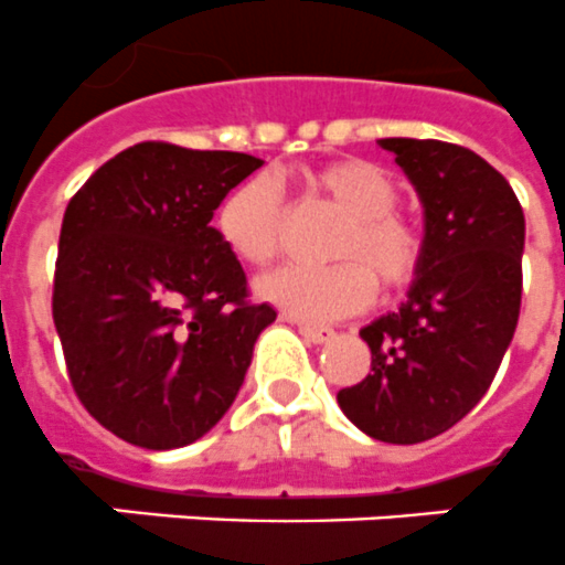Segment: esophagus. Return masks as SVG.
Returning a JSON list of instances; mask_svg holds the SVG:
<instances>
[{
    "label": "esophagus",
    "mask_w": 565,
    "mask_h": 565,
    "mask_svg": "<svg viewBox=\"0 0 565 565\" xmlns=\"http://www.w3.org/2000/svg\"><path fill=\"white\" fill-rule=\"evenodd\" d=\"M296 322V319H290ZM298 333L307 339V342H313V345H322V342H330L333 339V328H324V324H310V322H296Z\"/></svg>",
    "instance_id": "34e87169"
}]
</instances>
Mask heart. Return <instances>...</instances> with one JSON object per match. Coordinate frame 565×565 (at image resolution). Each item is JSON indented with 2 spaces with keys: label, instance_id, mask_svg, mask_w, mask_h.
<instances>
[{
  "label": "heart",
  "instance_id": "b5f03b06",
  "mask_svg": "<svg viewBox=\"0 0 565 565\" xmlns=\"http://www.w3.org/2000/svg\"><path fill=\"white\" fill-rule=\"evenodd\" d=\"M313 194L345 214L333 235L328 267H281L258 281V296L284 313L324 322L356 313L374 296V278L386 292L415 281L424 264V232L397 211V185L369 159H333L307 173ZM284 194L269 177H249L223 200L217 232L243 264L264 267L278 255Z\"/></svg>",
  "mask_w": 565,
  "mask_h": 565
}]
</instances>
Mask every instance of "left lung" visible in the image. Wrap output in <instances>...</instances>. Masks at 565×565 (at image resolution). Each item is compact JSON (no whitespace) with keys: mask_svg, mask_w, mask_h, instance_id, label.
<instances>
[{"mask_svg":"<svg viewBox=\"0 0 565 565\" xmlns=\"http://www.w3.org/2000/svg\"><path fill=\"white\" fill-rule=\"evenodd\" d=\"M420 194L424 264L397 313L360 330L371 374L339 409L386 444H420L484 397L511 345L522 301L525 217L508 179L461 145L380 139Z\"/></svg>","mask_w":565,"mask_h":565,"instance_id":"left-lung-1","label":"left lung"}]
</instances>
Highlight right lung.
<instances>
[{
    "label": "right lung",
    "instance_id": "1",
    "mask_svg": "<svg viewBox=\"0 0 565 565\" xmlns=\"http://www.w3.org/2000/svg\"><path fill=\"white\" fill-rule=\"evenodd\" d=\"M260 159L141 141L66 205L52 316L77 401L145 449L194 444L235 403L275 310L211 217Z\"/></svg>",
    "mask_w": 565,
    "mask_h": 565
}]
</instances>
